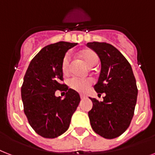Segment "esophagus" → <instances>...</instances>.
Returning <instances> with one entry per match:
<instances>
[{
  "mask_svg": "<svg viewBox=\"0 0 155 155\" xmlns=\"http://www.w3.org/2000/svg\"><path fill=\"white\" fill-rule=\"evenodd\" d=\"M80 98H81V99H84L86 98V95H82V94H80Z\"/></svg>",
  "mask_w": 155,
  "mask_h": 155,
  "instance_id": "obj_1",
  "label": "esophagus"
}]
</instances>
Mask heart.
<instances>
[{"label": "heart", "mask_w": 155, "mask_h": 155, "mask_svg": "<svg viewBox=\"0 0 155 155\" xmlns=\"http://www.w3.org/2000/svg\"><path fill=\"white\" fill-rule=\"evenodd\" d=\"M80 55L87 63L89 67H94L97 65L99 63V57L98 54L91 49L86 48L80 51ZM69 67H70V56L68 54L64 58L62 62V71L64 75L69 72ZM91 84V80L90 79H80V78L73 77L68 81V86L72 90H75L78 92H84L87 90Z\"/></svg>", "instance_id": "obj_1"}]
</instances>
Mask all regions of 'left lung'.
<instances>
[{
    "instance_id": "left-lung-1",
    "label": "left lung",
    "mask_w": 155,
    "mask_h": 155,
    "mask_svg": "<svg viewBox=\"0 0 155 155\" xmlns=\"http://www.w3.org/2000/svg\"><path fill=\"white\" fill-rule=\"evenodd\" d=\"M87 45L101 61V71L94 88L97 93L106 95L102 102L90 98L93 103L88 112L91 126L100 136L114 139L126 131L134 116L138 95L136 80L130 64L116 48L104 42Z\"/></svg>"
}]
</instances>
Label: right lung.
Segmentation results:
<instances>
[{"label": "right lung", "instance_id": "1", "mask_svg": "<svg viewBox=\"0 0 155 155\" xmlns=\"http://www.w3.org/2000/svg\"><path fill=\"white\" fill-rule=\"evenodd\" d=\"M77 45L64 41L42 48L30 62L21 87L24 111L35 131L47 139L64 134L80 102L79 93L62 84V62L68 50ZM57 90L65 98L56 97Z\"/></svg>", "mask_w": 155, "mask_h": 155}]
</instances>
